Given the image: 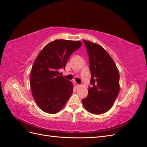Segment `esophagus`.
<instances>
[{"label": "esophagus", "mask_w": 147, "mask_h": 147, "mask_svg": "<svg viewBox=\"0 0 147 147\" xmlns=\"http://www.w3.org/2000/svg\"><path fill=\"white\" fill-rule=\"evenodd\" d=\"M74 85H75V86H76V87H80V85H79V84H78L77 83L74 82Z\"/></svg>", "instance_id": "obj_1"}]
</instances>
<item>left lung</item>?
Masks as SVG:
<instances>
[{"instance_id":"1","label":"left lung","mask_w":147,"mask_h":147,"mask_svg":"<svg viewBox=\"0 0 147 147\" xmlns=\"http://www.w3.org/2000/svg\"><path fill=\"white\" fill-rule=\"evenodd\" d=\"M90 58L91 74L88 95L82 103L89 112L104 113L112 107L119 92V74L117 67L105 49L99 44L83 40Z\"/></svg>"}]
</instances>
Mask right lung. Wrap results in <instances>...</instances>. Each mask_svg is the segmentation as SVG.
<instances>
[{
    "mask_svg": "<svg viewBox=\"0 0 147 147\" xmlns=\"http://www.w3.org/2000/svg\"><path fill=\"white\" fill-rule=\"evenodd\" d=\"M82 45L81 42L55 40L44 47L31 69L30 84L39 108L55 114L63 109L73 92L72 83L62 76L67 60Z\"/></svg>",
    "mask_w": 147,
    "mask_h": 147,
    "instance_id": "1",
    "label": "right lung"
}]
</instances>
